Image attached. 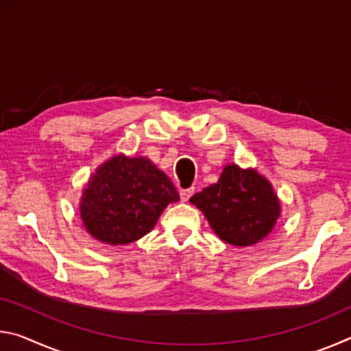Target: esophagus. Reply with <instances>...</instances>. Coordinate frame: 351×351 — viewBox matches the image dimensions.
Listing matches in <instances>:
<instances>
[{"label":"esophagus","instance_id":"1","mask_svg":"<svg viewBox=\"0 0 351 351\" xmlns=\"http://www.w3.org/2000/svg\"><path fill=\"white\" fill-rule=\"evenodd\" d=\"M193 195V189H182V190H180V197H181V201H184V203H186V201H189V198L192 197Z\"/></svg>","mask_w":351,"mask_h":351}]
</instances>
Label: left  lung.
<instances>
[{
  "instance_id": "1",
  "label": "left lung",
  "mask_w": 351,
  "mask_h": 351,
  "mask_svg": "<svg viewBox=\"0 0 351 351\" xmlns=\"http://www.w3.org/2000/svg\"><path fill=\"white\" fill-rule=\"evenodd\" d=\"M219 239L234 246H252L274 229L280 201L271 182L254 169L229 164L218 182L190 198Z\"/></svg>"
}]
</instances>
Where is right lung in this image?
Returning <instances> with one entry per match:
<instances>
[{
	"instance_id": "obj_1",
	"label": "right lung",
	"mask_w": 351,
	"mask_h": 351,
	"mask_svg": "<svg viewBox=\"0 0 351 351\" xmlns=\"http://www.w3.org/2000/svg\"><path fill=\"white\" fill-rule=\"evenodd\" d=\"M180 199L170 178L147 158L117 154L91 175L80 199L85 229L106 245H128L154 228Z\"/></svg>"
}]
</instances>
